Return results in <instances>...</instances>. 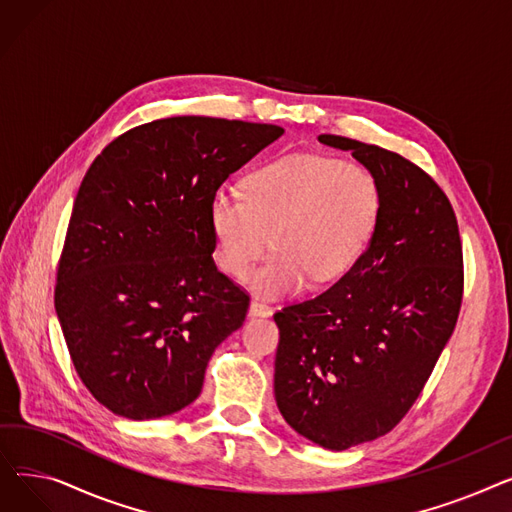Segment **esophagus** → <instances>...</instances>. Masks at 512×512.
Masks as SVG:
<instances>
[{"label": "esophagus", "mask_w": 512, "mask_h": 512, "mask_svg": "<svg viewBox=\"0 0 512 512\" xmlns=\"http://www.w3.org/2000/svg\"><path fill=\"white\" fill-rule=\"evenodd\" d=\"M249 313L255 315V317H270L272 315V307L259 301V299H253L251 305H249Z\"/></svg>", "instance_id": "34e87169"}]
</instances>
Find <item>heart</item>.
Masks as SVG:
<instances>
[{
    "instance_id": "heart-1",
    "label": "heart",
    "mask_w": 512,
    "mask_h": 512,
    "mask_svg": "<svg viewBox=\"0 0 512 512\" xmlns=\"http://www.w3.org/2000/svg\"><path fill=\"white\" fill-rule=\"evenodd\" d=\"M382 195L361 164L324 153H290L253 170L242 195L220 188L209 201L218 263L242 276L265 251L274 253L249 274V286L280 297L305 280L324 284L351 270L378 226Z\"/></svg>"
}]
</instances>
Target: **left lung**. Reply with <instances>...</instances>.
Wrapping results in <instances>:
<instances>
[{
    "label": "left lung",
    "mask_w": 512,
    "mask_h": 512,
    "mask_svg": "<svg viewBox=\"0 0 512 512\" xmlns=\"http://www.w3.org/2000/svg\"><path fill=\"white\" fill-rule=\"evenodd\" d=\"M378 180L367 249L334 286L274 315V394L286 423L328 450L388 434L444 351L463 299L459 224L442 188L402 155L319 134Z\"/></svg>",
    "instance_id": "8db88e82"
}]
</instances>
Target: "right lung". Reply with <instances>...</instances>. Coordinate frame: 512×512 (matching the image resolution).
Listing matches in <instances>:
<instances>
[{"label":"right lung","instance_id":"right-lung-1","mask_svg":"<svg viewBox=\"0 0 512 512\" xmlns=\"http://www.w3.org/2000/svg\"><path fill=\"white\" fill-rule=\"evenodd\" d=\"M284 134L274 124L176 116L124 132L80 182L56 313L87 390L145 421L188 407L245 321L249 294L213 263L209 201Z\"/></svg>","mask_w":512,"mask_h":512}]
</instances>
